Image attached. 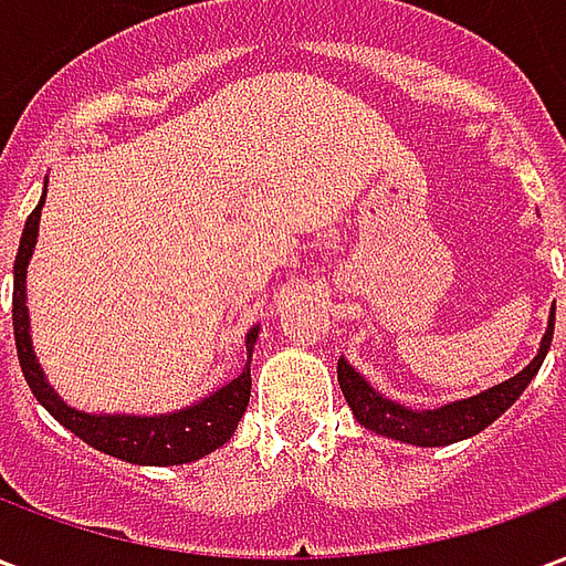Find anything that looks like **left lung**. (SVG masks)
I'll list each match as a JSON object with an SVG mask.
<instances>
[{"label": "left lung", "mask_w": 566, "mask_h": 566, "mask_svg": "<svg viewBox=\"0 0 566 566\" xmlns=\"http://www.w3.org/2000/svg\"><path fill=\"white\" fill-rule=\"evenodd\" d=\"M552 331H555V308L548 318V331L539 345V355L527 364V367L512 376L510 381H500L488 391L475 394L470 400H458V403L442 406V409H430V412H412L400 403L385 400L381 394L369 388L360 373L352 369L348 360H339V388H343L345 400L352 406V412L364 427L376 430L381 437L400 439V442H412V446H449V442H461L467 437H475L479 430H485L491 421H497L506 409H510L524 388L531 385L552 345Z\"/></svg>", "instance_id": "1"}]
</instances>
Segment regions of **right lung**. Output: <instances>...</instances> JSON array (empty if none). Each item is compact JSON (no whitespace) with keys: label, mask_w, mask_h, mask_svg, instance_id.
Wrapping results in <instances>:
<instances>
[{"label":"right lung","mask_w":566,"mask_h":566,"mask_svg":"<svg viewBox=\"0 0 566 566\" xmlns=\"http://www.w3.org/2000/svg\"><path fill=\"white\" fill-rule=\"evenodd\" d=\"M42 202L32 209L27 218L23 235H20L18 258H14V296H11V321H14V345H18L20 369L27 376V385L35 394V400L51 412L63 427H69L75 437H81L93 449L105 451L112 458L129 463H148V467H175V463H190L221 449L227 439L233 437L235 427L242 421L251 397V352L258 343V327L248 333V364L230 385L221 391L206 397L202 403L190 406L185 412L172 416H84L78 409L66 406L51 385L44 381L42 367L35 364L30 343V315H27V263L35 248L39 235V218H42Z\"/></svg>","instance_id":"add662e5"}]
</instances>
